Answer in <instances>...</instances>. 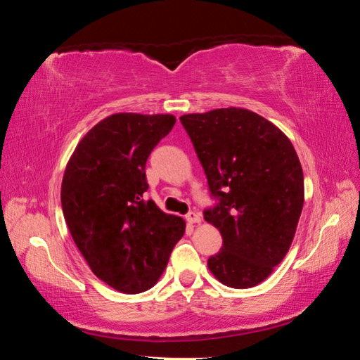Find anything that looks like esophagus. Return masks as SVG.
Instances as JSON below:
<instances>
[{
    "instance_id": "34e87169",
    "label": "esophagus",
    "mask_w": 360,
    "mask_h": 360,
    "mask_svg": "<svg viewBox=\"0 0 360 360\" xmlns=\"http://www.w3.org/2000/svg\"><path fill=\"white\" fill-rule=\"evenodd\" d=\"M186 219H187V222H188V224H192V225L202 222V216H200L198 212H195V211L188 212V214L186 216Z\"/></svg>"
}]
</instances>
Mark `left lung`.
I'll return each mask as SVG.
<instances>
[{"instance_id": "1", "label": "left lung", "mask_w": 360, "mask_h": 360, "mask_svg": "<svg viewBox=\"0 0 360 360\" xmlns=\"http://www.w3.org/2000/svg\"><path fill=\"white\" fill-rule=\"evenodd\" d=\"M179 119L219 198L205 211L222 235L210 271L229 288H254L281 264L295 236L304 200L297 152L275 124L245 108Z\"/></svg>"}]
</instances>
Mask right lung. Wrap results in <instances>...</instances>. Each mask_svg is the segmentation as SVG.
<instances>
[{
    "mask_svg": "<svg viewBox=\"0 0 360 360\" xmlns=\"http://www.w3.org/2000/svg\"><path fill=\"white\" fill-rule=\"evenodd\" d=\"M174 124L172 114H112L66 163L60 197L70 233L94 275L124 294L158 281L186 231L184 219L143 195L148 157Z\"/></svg>",
    "mask_w": 360,
    "mask_h": 360,
    "instance_id": "right-lung-1",
    "label": "right lung"
}]
</instances>
